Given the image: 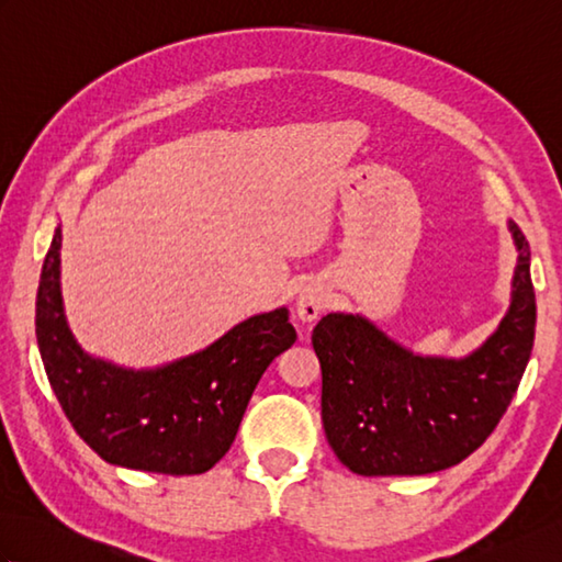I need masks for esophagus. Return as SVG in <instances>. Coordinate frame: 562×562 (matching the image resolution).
Segmentation results:
<instances>
[{
    "instance_id": "1",
    "label": "esophagus",
    "mask_w": 562,
    "mask_h": 562,
    "mask_svg": "<svg viewBox=\"0 0 562 562\" xmlns=\"http://www.w3.org/2000/svg\"><path fill=\"white\" fill-rule=\"evenodd\" d=\"M328 304L326 290L321 288L318 282H306L304 288L296 292L294 300V312L300 316L302 324H314V321L324 314V308Z\"/></svg>"
}]
</instances>
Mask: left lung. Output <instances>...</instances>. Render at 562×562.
I'll return each instance as SVG.
<instances>
[{
    "instance_id": "1",
    "label": "left lung",
    "mask_w": 562,
    "mask_h": 562,
    "mask_svg": "<svg viewBox=\"0 0 562 562\" xmlns=\"http://www.w3.org/2000/svg\"><path fill=\"white\" fill-rule=\"evenodd\" d=\"M507 226L519 254L509 308L471 355H417L360 314H328L316 324L321 420L352 473L445 471L479 449L505 415L536 330L529 244L515 222Z\"/></svg>"
}]
</instances>
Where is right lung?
Instances as JSON below:
<instances>
[{"mask_svg":"<svg viewBox=\"0 0 562 562\" xmlns=\"http://www.w3.org/2000/svg\"><path fill=\"white\" fill-rule=\"evenodd\" d=\"M59 250L57 224L35 300V336L71 427L103 461L123 469L166 475L210 471L229 451L262 372L296 340L288 308L250 316L181 360L121 367L81 350L71 333Z\"/></svg>","mask_w":562,"mask_h":562,"instance_id":"obj_1","label":"right lung"}]
</instances>
